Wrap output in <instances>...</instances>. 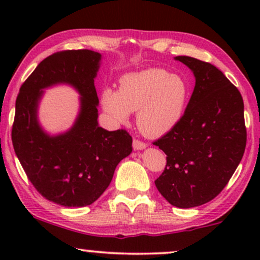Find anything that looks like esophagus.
<instances>
[{
	"mask_svg": "<svg viewBox=\"0 0 260 260\" xmlns=\"http://www.w3.org/2000/svg\"><path fill=\"white\" fill-rule=\"evenodd\" d=\"M147 145H148V144L144 143L143 141L136 140V138H135L134 142H133V147H134L135 150H142V149H144L145 147H147Z\"/></svg>",
	"mask_w": 260,
	"mask_h": 260,
	"instance_id": "esophagus-1",
	"label": "esophagus"
}]
</instances>
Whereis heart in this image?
<instances>
[{
    "label": "heart",
    "mask_w": 260,
    "mask_h": 260,
    "mask_svg": "<svg viewBox=\"0 0 260 260\" xmlns=\"http://www.w3.org/2000/svg\"><path fill=\"white\" fill-rule=\"evenodd\" d=\"M189 86L181 76L161 69L124 76L119 91L106 88L102 103L105 111L118 122H125L130 111H137V125L148 136H162L182 118Z\"/></svg>",
    "instance_id": "1"
}]
</instances>
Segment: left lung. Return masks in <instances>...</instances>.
I'll return each instance as SVG.
<instances>
[{
    "instance_id": "obj_1",
    "label": "left lung",
    "mask_w": 260,
    "mask_h": 260,
    "mask_svg": "<svg viewBox=\"0 0 260 260\" xmlns=\"http://www.w3.org/2000/svg\"><path fill=\"white\" fill-rule=\"evenodd\" d=\"M193 71L195 87L182 118L154 142L167 165L155 180L162 197L179 208L207 204L229 183L246 147L240 92L212 63L176 56Z\"/></svg>"
}]
</instances>
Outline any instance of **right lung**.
<instances>
[{
  "instance_id": "right-lung-1",
  "label": "right lung",
  "mask_w": 260,
  "mask_h": 260,
  "mask_svg": "<svg viewBox=\"0 0 260 260\" xmlns=\"http://www.w3.org/2000/svg\"><path fill=\"white\" fill-rule=\"evenodd\" d=\"M101 58L90 49L56 52L39 63L16 98L12 141L17 158L35 189L65 207L93 204L109 187L117 165L133 151L126 130L98 125L94 78ZM59 82L80 91L82 108L72 129L51 138L38 125L36 109L42 88Z\"/></svg>"
}]
</instances>
